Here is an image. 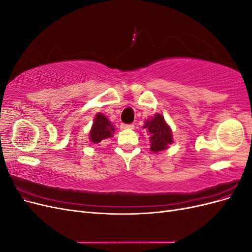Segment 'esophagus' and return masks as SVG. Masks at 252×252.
I'll return each mask as SVG.
<instances>
[{"label":"esophagus","instance_id":"obj_1","mask_svg":"<svg viewBox=\"0 0 252 252\" xmlns=\"http://www.w3.org/2000/svg\"><path fill=\"white\" fill-rule=\"evenodd\" d=\"M121 129H133L134 125L133 124H121Z\"/></svg>","mask_w":252,"mask_h":252}]
</instances>
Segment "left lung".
<instances>
[{"mask_svg": "<svg viewBox=\"0 0 252 252\" xmlns=\"http://www.w3.org/2000/svg\"><path fill=\"white\" fill-rule=\"evenodd\" d=\"M143 128L146 129V131L150 135V150L154 152H158L165 150L168 145L172 144V132L169 125L166 123V121L162 114L157 113L154 118H151L145 122Z\"/></svg>", "mask_w": 252, "mask_h": 252, "instance_id": "1", "label": "left lung"}]
</instances>
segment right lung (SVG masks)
I'll list each match as a JSON object with an SVG mask.
<instances>
[{
  "label": "right lung",
  "mask_w": 252,
  "mask_h": 252,
  "mask_svg": "<svg viewBox=\"0 0 252 252\" xmlns=\"http://www.w3.org/2000/svg\"><path fill=\"white\" fill-rule=\"evenodd\" d=\"M116 128L104 114L97 113L89 132V140L93 143H100L103 140L109 139L113 135Z\"/></svg>",
  "instance_id": "obj_1"
}]
</instances>
